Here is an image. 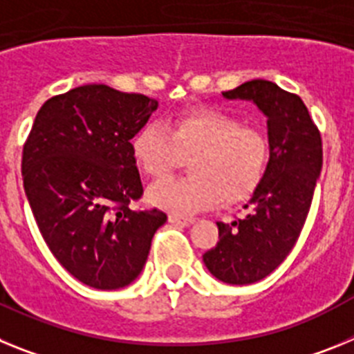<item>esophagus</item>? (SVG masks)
Instances as JSON below:
<instances>
[{"mask_svg": "<svg viewBox=\"0 0 354 354\" xmlns=\"http://www.w3.org/2000/svg\"><path fill=\"white\" fill-rule=\"evenodd\" d=\"M168 221L170 223H177V225H192L195 221L193 216H183V214H175V212H170L168 214Z\"/></svg>", "mask_w": 354, "mask_h": 354, "instance_id": "obj_1", "label": "esophagus"}]
</instances>
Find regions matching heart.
Listing matches in <instances>:
<instances>
[{"mask_svg": "<svg viewBox=\"0 0 354 354\" xmlns=\"http://www.w3.org/2000/svg\"><path fill=\"white\" fill-rule=\"evenodd\" d=\"M134 161L149 177L162 179L189 159V177L167 179L149 189L156 205L174 212L207 209L223 198L237 204L257 192L270 170L271 142L255 126L218 108H192L168 127L149 122L131 142Z\"/></svg>", "mask_w": 354, "mask_h": 354, "instance_id": "obj_1", "label": "heart"}]
</instances>
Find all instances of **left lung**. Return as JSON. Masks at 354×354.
<instances>
[{"mask_svg":"<svg viewBox=\"0 0 354 354\" xmlns=\"http://www.w3.org/2000/svg\"><path fill=\"white\" fill-rule=\"evenodd\" d=\"M223 95L255 102L271 142L270 170L245 205L248 214L218 221L220 241L204 253L218 280L245 286L273 273L296 245L323 167V140L301 99L271 81H248Z\"/></svg>","mask_w":354,"mask_h":354,"instance_id":"left-lung-1","label":"left lung"}]
</instances>
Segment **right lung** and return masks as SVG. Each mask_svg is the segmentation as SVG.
Wrapping results in <instances>:
<instances>
[{
  "mask_svg": "<svg viewBox=\"0 0 354 354\" xmlns=\"http://www.w3.org/2000/svg\"><path fill=\"white\" fill-rule=\"evenodd\" d=\"M158 101L83 84L44 102L23 147L24 192L56 261L93 289L126 287L138 277L158 207L131 209L143 196L131 152Z\"/></svg>",
  "mask_w": 354,
  "mask_h": 354,
  "instance_id": "obj_1",
  "label": "right lung"
}]
</instances>
